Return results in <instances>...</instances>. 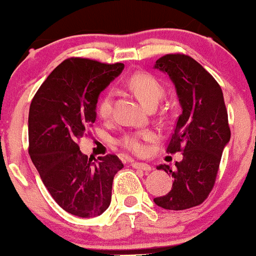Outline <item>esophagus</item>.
I'll use <instances>...</instances> for the list:
<instances>
[{
	"instance_id": "obj_1",
	"label": "esophagus",
	"mask_w": 256,
	"mask_h": 256,
	"mask_svg": "<svg viewBox=\"0 0 256 256\" xmlns=\"http://www.w3.org/2000/svg\"><path fill=\"white\" fill-rule=\"evenodd\" d=\"M131 166L134 167V168L142 170V171H144V172L152 171V166L148 165V164H146V162H132Z\"/></svg>"
}]
</instances>
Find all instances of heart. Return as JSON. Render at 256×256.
I'll list each match as a JSON object with an SVG mask.
<instances>
[{
	"label": "heart",
	"mask_w": 256,
	"mask_h": 256,
	"mask_svg": "<svg viewBox=\"0 0 256 256\" xmlns=\"http://www.w3.org/2000/svg\"><path fill=\"white\" fill-rule=\"evenodd\" d=\"M128 86L146 107L152 108L162 98L165 89L156 78L146 72H137L128 80ZM113 110V92L107 90L100 98L98 113L102 119H108ZM155 134L150 130H142L126 134L119 140V144L134 154H143L146 150V142L152 140Z\"/></svg>",
	"instance_id": "b5f03b06"
}]
</instances>
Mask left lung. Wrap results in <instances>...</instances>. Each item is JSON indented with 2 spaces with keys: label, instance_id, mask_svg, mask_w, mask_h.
I'll list each match as a JSON object with an SVG mask.
<instances>
[{
  "label": "left lung",
  "instance_id": "obj_1",
  "mask_svg": "<svg viewBox=\"0 0 256 256\" xmlns=\"http://www.w3.org/2000/svg\"><path fill=\"white\" fill-rule=\"evenodd\" d=\"M155 68L167 72L177 89L183 112L166 152H182L183 160L173 170L158 166L174 182L170 192L154 202L165 210H183L201 204L212 192L231 137L228 110L218 82L189 55L166 54L156 60Z\"/></svg>",
  "mask_w": 256,
  "mask_h": 256
}]
</instances>
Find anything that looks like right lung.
Listing matches in <instances>:
<instances>
[{
	"label": "right lung",
	"mask_w": 256,
	"mask_h": 256,
	"mask_svg": "<svg viewBox=\"0 0 256 256\" xmlns=\"http://www.w3.org/2000/svg\"><path fill=\"white\" fill-rule=\"evenodd\" d=\"M124 64L83 58L62 61L34 94L28 112V154L52 198L66 212L94 218L110 207L114 176L124 167L114 154L88 158L78 140L96 120L100 92Z\"/></svg>",
	"instance_id": "1"
}]
</instances>
